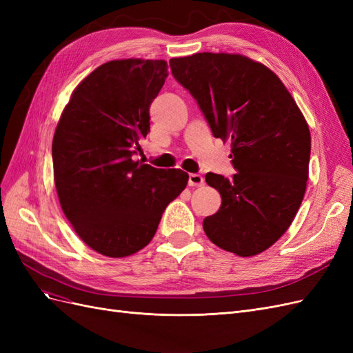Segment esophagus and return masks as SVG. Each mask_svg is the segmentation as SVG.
I'll list each match as a JSON object with an SVG mask.
<instances>
[{
    "mask_svg": "<svg viewBox=\"0 0 353 353\" xmlns=\"http://www.w3.org/2000/svg\"><path fill=\"white\" fill-rule=\"evenodd\" d=\"M205 184V178L199 174H190L188 175V185L190 187H201Z\"/></svg>",
    "mask_w": 353,
    "mask_h": 353,
    "instance_id": "34e87169",
    "label": "esophagus"
}]
</instances>
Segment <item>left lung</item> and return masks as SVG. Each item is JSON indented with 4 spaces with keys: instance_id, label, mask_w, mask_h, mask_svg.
<instances>
[{
    "instance_id": "left-lung-1",
    "label": "left lung",
    "mask_w": 353,
    "mask_h": 353,
    "mask_svg": "<svg viewBox=\"0 0 353 353\" xmlns=\"http://www.w3.org/2000/svg\"><path fill=\"white\" fill-rule=\"evenodd\" d=\"M169 65L213 137L231 140L236 174H206L222 205L203 230L223 250L258 254L287 231L303 200L311 157L305 117L280 78L244 56L197 52Z\"/></svg>"
}]
</instances>
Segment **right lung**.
Returning <instances> with one entry per match:
<instances>
[{
	"mask_svg": "<svg viewBox=\"0 0 353 353\" xmlns=\"http://www.w3.org/2000/svg\"><path fill=\"white\" fill-rule=\"evenodd\" d=\"M166 77L165 60L104 63L73 91L52 138L61 209L83 243L109 258L145 248L188 183L184 170L132 159Z\"/></svg>",
	"mask_w": 353,
	"mask_h": 353,
	"instance_id": "add662e5",
	"label": "right lung"
}]
</instances>
